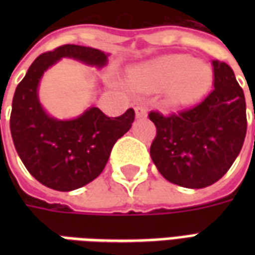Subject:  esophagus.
<instances>
[{
	"mask_svg": "<svg viewBox=\"0 0 255 255\" xmlns=\"http://www.w3.org/2000/svg\"><path fill=\"white\" fill-rule=\"evenodd\" d=\"M135 112H136V116L143 117L146 116V108L143 105H136L135 106Z\"/></svg>",
	"mask_w": 255,
	"mask_h": 255,
	"instance_id": "obj_1",
	"label": "esophagus"
}]
</instances>
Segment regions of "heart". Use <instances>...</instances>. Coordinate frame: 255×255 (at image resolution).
<instances>
[{
	"label": "heart",
	"mask_w": 255,
	"mask_h": 255,
	"mask_svg": "<svg viewBox=\"0 0 255 255\" xmlns=\"http://www.w3.org/2000/svg\"><path fill=\"white\" fill-rule=\"evenodd\" d=\"M135 86L143 91H161L169 87L175 104L192 102L208 90L210 69L199 60L172 54L151 61L135 73Z\"/></svg>",
	"instance_id": "obj_1"
}]
</instances>
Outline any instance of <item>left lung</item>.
<instances>
[{
	"label": "left lung",
	"instance_id": "1",
	"mask_svg": "<svg viewBox=\"0 0 255 255\" xmlns=\"http://www.w3.org/2000/svg\"><path fill=\"white\" fill-rule=\"evenodd\" d=\"M214 89L177 113L151 111L157 128L151 160L168 182L187 188L212 186L228 172L246 138V101L228 64L213 60Z\"/></svg>",
	"mask_w": 255,
	"mask_h": 255
}]
</instances>
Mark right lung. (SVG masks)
<instances>
[{
  "label": "right lung",
  "instance_id": "1",
  "mask_svg": "<svg viewBox=\"0 0 255 255\" xmlns=\"http://www.w3.org/2000/svg\"><path fill=\"white\" fill-rule=\"evenodd\" d=\"M61 57L102 67L106 54L98 49L63 45L31 64L12 101L10 133L20 160L36 180L57 191H72L93 182L104 171L112 147L131 128L135 112L119 117L90 108L75 120H56L38 101V83L47 68Z\"/></svg>",
  "mask_w": 255,
  "mask_h": 255
}]
</instances>
